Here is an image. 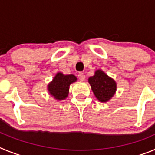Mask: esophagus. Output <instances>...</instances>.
<instances>
[{"label": "esophagus", "instance_id": "esophagus-1", "mask_svg": "<svg viewBox=\"0 0 155 155\" xmlns=\"http://www.w3.org/2000/svg\"><path fill=\"white\" fill-rule=\"evenodd\" d=\"M78 78L79 80L81 81L85 80V75H84V74L82 73V72H80V73L78 74Z\"/></svg>", "mask_w": 155, "mask_h": 155}]
</instances>
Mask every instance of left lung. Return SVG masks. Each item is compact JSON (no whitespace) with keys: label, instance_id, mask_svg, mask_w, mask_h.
<instances>
[{"label":"left lung","instance_id":"obj_1","mask_svg":"<svg viewBox=\"0 0 155 155\" xmlns=\"http://www.w3.org/2000/svg\"><path fill=\"white\" fill-rule=\"evenodd\" d=\"M88 82L94 95L102 102H107L110 99L116 90L115 81L100 70L95 71L94 76L90 77Z\"/></svg>","mask_w":155,"mask_h":155}]
</instances>
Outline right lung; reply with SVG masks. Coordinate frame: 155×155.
I'll return each instance as SVG.
<instances>
[{
  "label": "right lung",
  "mask_w": 155,
  "mask_h": 155,
  "mask_svg": "<svg viewBox=\"0 0 155 155\" xmlns=\"http://www.w3.org/2000/svg\"><path fill=\"white\" fill-rule=\"evenodd\" d=\"M76 80V77L73 74L64 75L62 73H57L53 81L48 85V90L56 99L63 100L68 97L70 84Z\"/></svg>",
  "instance_id": "obj_1"
}]
</instances>
